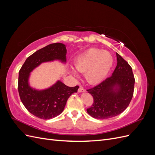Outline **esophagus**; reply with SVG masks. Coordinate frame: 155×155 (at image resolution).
<instances>
[{
	"mask_svg": "<svg viewBox=\"0 0 155 155\" xmlns=\"http://www.w3.org/2000/svg\"><path fill=\"white\" fill-rule=\"evenodd\" d=\"M85 91V89L83 87H80L79 88H78V92H83Z\"/></svg>",
	"mask_w": 155,
	"mask_h": 155,
	"instance_id": "obj_1",
	"label": "esophagus"
}]
</instances>
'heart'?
I'll list each match as a JSON object with an SVG mask.
<instances>
[{
	"mask_svg": "<svg viewBox=\"0 0 155 155\" xmlns=\"http://www.w3.org/2000/svg\"><path fill=\"white\" fill-rule=\"evenodd\" d=\"M113 63L112 55L107 51L91 48L80 55L74 61V67L78 72L85 73L87 81L96 84L104 79ZM74 74L76 72L72 70Z\"/></svg>",
	"mask_w": 155,
	"mask_h": 155,
	"instance_id": "obj_1",
	"label": "heart"
}]
</instances>
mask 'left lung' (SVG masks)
<instances>
[{"label": "left lung", "mask_w": 155, "mask_h": 155, "mask_svg": "<svg viewBox=\"0 0 155 155\" xmlns=\"http://www.w3.org/2000/svg\"><path fill=\"white\" fill-rule=\"evenodd\" d=\"M117 65L112 75L94 87L87 90L94 103L87 109L96 119H109L123 112L132 100L135 79L129 63L116 53Z\"/></svg>", "instance_id": "left-lung-1"}]
</instances>
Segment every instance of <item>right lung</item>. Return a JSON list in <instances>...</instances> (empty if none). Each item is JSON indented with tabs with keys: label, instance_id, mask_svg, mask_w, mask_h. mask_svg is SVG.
Wrapping results in <instances>:
<instances>
[{
	"label": "right lung",
	"instance_id": "right-lung-1",
	"mask_svg": "<svg viewBox=\"0 0 155 155\" xmlns=\"http://www.w3.org/2000/svg\"><path fill=\"white\" fill-rule=\"evenodd\" d=\"M67 49L62 43H53L36 51L26 59L18 72V91L22 103L31 114L43 120L61 114L68 97L77 92L79 86L70 87L58 81L43 91L31 88L28 84L30 73L43 63L59 59L66 61Z\"/></svg>",
	"mask_w": 155,
	"mask_h": 155
}]
</instances>
